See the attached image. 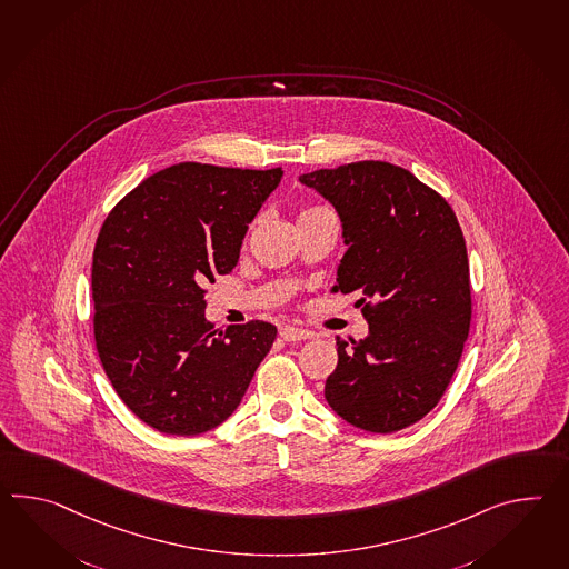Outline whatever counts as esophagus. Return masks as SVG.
<instances>
[{
	"instance_id": "obj_1",
	"label": "esophagus",
	"mask_w": 569,
	"mask_h": 569,
	"mask_svg": "<svg viewBox=\"0 0 569 569\" xmlns=\"http://www.w3.org/2000/svg\"><path fill=\"white\" fill-rule=\"evenodd\" d=\"M279 337L288 342L306 341V339H312L315 332L306 329H296V327H283V329L279 330Z\"/></svg>"
}]
</instances>
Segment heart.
Returning a JSON list of instances; mask_svg holds the SVG:
<instances>
[{"mask_svg": "<svg viewBox=\"0 0 569 569\" xmlns=\"http://www.w3.org/2000/svg\"><path fill=\"white\" fill-rule=\"evenodd\" d=\"M316 210H322V208H308V210H303L302 214H310V212H316Z\"/></svg>", "mask_w": 569, "mask_h": 569, "instance_id": "1", "label": "heart"}]
</instances>
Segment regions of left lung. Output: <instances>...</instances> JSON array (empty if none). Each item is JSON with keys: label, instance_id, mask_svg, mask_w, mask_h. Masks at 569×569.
<instances>
[{"label": "left lung", "instance_id": "1", "mask_svg": "<svg viewBox=\"0 0 569 569\" xmlns=\"http://www.w3.org/2000/svg\"><path fill=\"white\" fill-rule=\"evenodd\" d=\"M300 181L341 218L347 251L332 291L361 293L369 322L366 339H337L325 398L357 429H406L439 405L469 335L468 249L457 216L386 161L318 169Z\"/></svg>", "mask_w": 569, "mask_h": 569}]
</instances>
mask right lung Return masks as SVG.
<instances>
[{"mask_svg":"<svg viewBox=\"0 0 569 569\" xmlns=\"http://www.w3.org/2000/svg\"><path fill=\"white\" fill-rule=\"evenodd\" d=\"M281 176V167L173 164L116 203L101 227L91 266L96 347L116 393L159 432L191 437L222 425L276 341L263 320L216 330L203 283L239 263Z\"/></svg>","mask_w":569,"mask_h":569,"instance_id":"1","label":"right lung"}]
</instances>
